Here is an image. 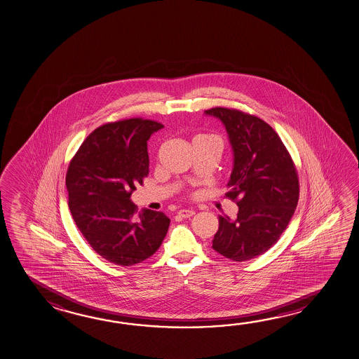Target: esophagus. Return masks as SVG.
Wrapping results in <instances>:
<instances>
[{"label":"esophagus","instance_id":"1","mask_svg":"<svg viewBox=\"0 0 359 359\" xmlns=\"http://www.w3.org/2000/svg\"><path fill=\"white\" fill-rule=\"evenodd\" d=\"M177 214H179V217H182V218H190V217L194 215L195 212L193 209H182V210L177 212Z\"/></svg>","mask_w":359,"mask_h":359}]
</instances>
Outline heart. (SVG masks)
Listing matches in <instances>:
<instances>
[{"mask_svg":"<svg viewBox=\"0 0 359 359\" xmlns=\"http://www.w3.org/2000/svg\"><path fill=\"white\" fill-rule=\"evenodd\" d=\"M201 136H205V135H201Z\"/></svg>","mask_w":359,"mask_h":359,"instance_id":"obj_1","label":"heart"}]
</instances>
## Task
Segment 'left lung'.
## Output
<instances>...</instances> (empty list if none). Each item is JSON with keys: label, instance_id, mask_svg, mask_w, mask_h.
<instances>
[{"label": "left lung", "instance_id": "8db88e82", "mask_svg": "<svg viewBox=\"0 0 359 359\" xmlns=\"http://www.w3.org/2000/svg\"><path fill=\"white\" fill-rule=\"evenodd\" d=\"M205 114L226 126L234 154L226 196L239 208L236 220L219 217L212 247L243 262L270 250L286 229L299 201V175L287 149L264 121L234 108Z\"/></svg>", "mask_w": 359, "mask_h": 359}]
</instances>
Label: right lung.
<instances>
[{
    "instance_id": "right-lung-1",
    "label": "right lung",
    "mask_w": 359,
    "mask_h": 359,
    "mask_svg": "<svg viewBox=\"0 0 359 359\" xmlns=\"http://www.w3.org/2000/svg\"><path fill=\"white\" fill-rule=\"evenodd\" d=\"M163 127L141 117L104 123L84 140L68 166L72 217L90 247L117 266L152 256L169 229L163 212L137 213L130 199L149 175L147 140Z\"/></svg>"
}]
</instances>
